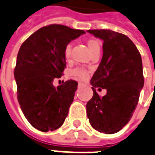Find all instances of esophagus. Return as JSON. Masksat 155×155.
Listing matches in <instances>:
<instances>
[{
	"instance_id": "obj_1",
	"label": "esophagus",
	"mask_w": 155,
	"mask_h": 155,
	"mask_svg": "<svg viewBox=\"0 0 155 155\" xmlns=\"http://www.w3.org/2000/svg\"><path fill=\"white\" fill-rule=\"evenodd\" d=\"M84 85H85V84H84L83 82H81V81H79L78 82V86H84Z\"/></svg>"
}]
</instances>
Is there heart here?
<instances>
[{"label":"heart","instance_id":"1","mask_svg":"<svg viewBox=\"0 0 155 155\" xmlns=\"http://www.w3.org/2000/svg\"><path fill=\"white\" fill-rule=\"evenodd\" d=\"M87 45L88 48L91 51V54L93 55L95 53L96 51H100V47H101V43L99 39H90L87 40ZM71 50H72V45L71 44H67L66 46L64 47V57L66 61H69L71 58ZM88 71L85 69L82 68H76V69H72L71 71L69 72V75L70 76L75 77V78H78L80 79H86L88 78Z\"/></svg>","mask_w":155,"mask_h":155}]
</instances>
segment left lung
I'll list each match as a JSON object with an SVG mask.
<instances>
[{
    "mask_svg": "<svg viewBox=\"0 0 155 155\" xmlns=\"http://www.w3.org/2000/svg\"><path fill=\"white\" fill-rule=\"evenodd\" d=\"M104 41L103 57L91 80L93 97L86 104L87 117L95 130L116 134L130 120L144 86L141 54L125 35L111 30H88ZM107 90L99 96L95 88Z\"/></svg>",
    "mask_w": 155,
    "mask_h": 155,
    "instance_id": "1",
    "label": "left lung"
}]
</instances>
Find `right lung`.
<instances>
[{
    "instance_id": "1",
    "label": "right lung",
    "mask_w": 155,
    "mask_h": 155,
    "mask_svg": "<svg viewBox=\"0 0 155 155\" xmlns=\"http://www.w3.org/2000/svg\"><path fill=\"white\" fill-rule=\"evenodd\" d=\"M83 34L51 24L33 33L19 49L14 69L18 100L26 120L39 131L57 129L68 116L78 82L69 80L56 88L52 82L66 66L64 47Z\"/></svg>"
}]
</instances>
